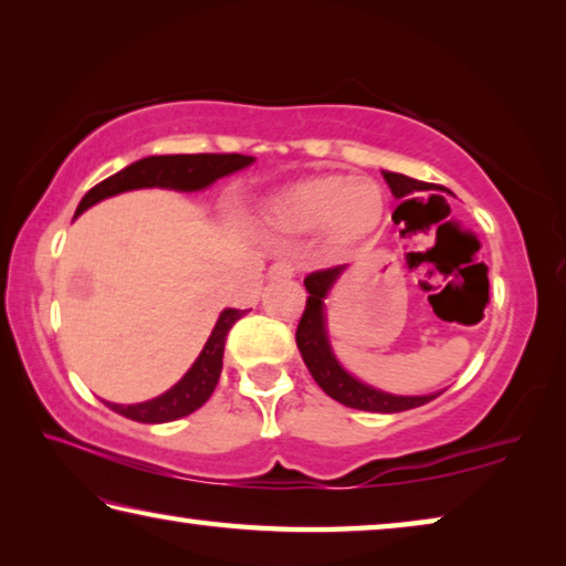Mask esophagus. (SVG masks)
<instances>
[{
    "instance_id": "1",
    "label": "esophagus",
    "mask_w": 566,
    "mask_h": 566,
    "mask_svg": "<svg viewBox=\"0 0 566 566\" xmlns=\"http://www.w3.org/2000/svg\"><path fill=\"white\" fill-rule=\"evenodd\" d=\"M294 274V266L290 264V262H274L272 266H270V276L272 280H280V276H292Z\"/></svg>"
}]
</instances>
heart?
I'll return each mask as SVG.
<instances>
[{
  "label": "heart",
  "mask_w": 566,
  "mask_h": 566,
  "mask_svg": "<svg viewBox=\"0 0 566 566\" xmlns=\"http://www.w3.org/2000/svg\"><path fill=\"white\" fill-rule=\"evenodd\" d=\"M385 197L377 181L364 177H317L276 191L266 199V222L282 232L302 234L322 227L329 242L352 244L375 232Z\"/></svg>",
  "instance_id": "b5f03b06"
}]
</instances>
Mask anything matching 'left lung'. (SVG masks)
<instances>
[{
	"instance_id": "1",
	"label": "left lung",
	"mask_w": 566,
	"mask_h": 566,
	"mask_svg": "<svg viewBox=\"0 0 566 566\" xmlns=\"http://www.w3.org/2000/svg\"><path fill=\"white\" fill-rule=\"evenodd\" d=\"M385 181L391 189V195L397 199L417 195V191H427L432 185L427 181L411 179L407 175H397V171H381ZM349 266H334V270L314 272L304 280L306 292V310L300 319V327H296V347H300L302 359L310 369L314 381L327 391L332 399L342 401L344 407L361 409V411H379V415H395V411H407L427 405V401L437 399L442 391H432V395H391V391L377 389L367 385L352 375V371L344 369V364L334 354L329 329H327V304L334 284L342 280V274L347 272Z\"/></svg>"
}]
</instances>
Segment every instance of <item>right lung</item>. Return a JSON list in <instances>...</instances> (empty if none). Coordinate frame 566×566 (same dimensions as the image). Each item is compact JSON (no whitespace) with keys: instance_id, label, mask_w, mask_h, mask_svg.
I'll return each mask as SVG.
<instances>
[{"instance_id":"right-lung-1","label":"right lung","mask_w":566,"mask_h":566,"mask_svg":"<svg viewBox=\"0 0 566 566\" xmlns=\"http://www.w3.org/2000/svg\"><path fill=\"white\" fill-rule=\"evenodd\" d=\"M254 165V157L244 155H159V157H145L139 161H132L129 167L119 169L117 175L99 181L92 187L87 195L82 197L80 207H76L74 217L87 212L102 199L117 197L122 191L132 189H175V191H202L212 187L217 179L234 175L239 169H247ZM244 317L242 310H222L214 322V329L205 342L202 352L195 359V364L185 371L175 387H169L165 395L155 399L137 401V405H114V401H104L117 415L142 421V424H165V421H175L191 415L205 401L212 397V391L222 375V357H224V339L232 324Z\"/></svg>"}]
</instances>
